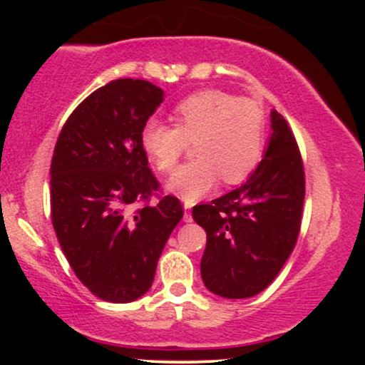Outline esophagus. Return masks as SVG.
Masks as SVG:
<instances>
[{
    "instance_id": "34e87169",
    "label": "esophagus",
    "mask_w": 365,
    "mask_h": 365,
    "mask_svg": "<svg viewBox=\"0 0 365 365\" xmlns=\"http://www.w3.org/2000/svg\"><path fill=\"white\" fill-rule=\"evenodd\" d=\"M183 209H185V212H183V221H185V223H190V221H192L190 206H188V204H185V206H183Z\"/></svg>"
}]
</instances>
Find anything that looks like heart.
<instances>
[{
  "label": "heart",
  "instance_id": "heart-1",
  "mask_svg": "<svg viewBox=\"0 0 365 365\" xmlns=\"http://www.w3.org/2000/svg\"><path fill=\"white\" fill-rule=\"evenodd\" d=\"M175 125L156 118L145 121L140 144L159 171L175 170L185 154L187 140H195V156L182 166L168 187L187 202L212 190L223 178L228 185L244 182L257 168L266 145V118L250 99L207 89L180 101Z\"/></svg>",
  "mask_w": 365,
  "mask_h": 365
}]
</instances>
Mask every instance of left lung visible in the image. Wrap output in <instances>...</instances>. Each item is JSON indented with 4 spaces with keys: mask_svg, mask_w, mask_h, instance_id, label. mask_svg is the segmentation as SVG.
Here are the masks:
<instances>
[{
    "mask_svg": "<svg viewBox=\"0 0 365 365\" xmlns=\"http://www.w3.org/2000/svg\"><path fill=\"white\" fill-rule=\"evenodd\" d=\"M271 128L262 161L244 185L192 209L195 223L207 233L202 282L225 299H249L269 287L299 238L302 156L278 111H271Z\"/></svg>",
    "mask_w": 365,
    "mask_h": 365,
    "instance_id": "8db88e82",
    "label": "left lung"
}]
</instances>
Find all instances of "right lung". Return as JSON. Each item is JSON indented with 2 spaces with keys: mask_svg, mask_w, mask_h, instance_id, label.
Wrapping results in <instances>:
<instances>
[{
  "mask_svg": "<svg viewBox=\"0 0 365 365\" xmlns=\"http://www.w3.org/2000/svg\"><path fill=\"white\" fill-rule=\"evenodd\" d=\"M163 99L148 81H111L75 108L54 145V233L77 278L106 302H133L149 290L183 216L177 197L159 192L140 144Z\"/></svg>",
  "mask_w": 365,
  "mask_h": 365,
  "instance_id": "1",
  "label": "right lung"
}]
</instances>
